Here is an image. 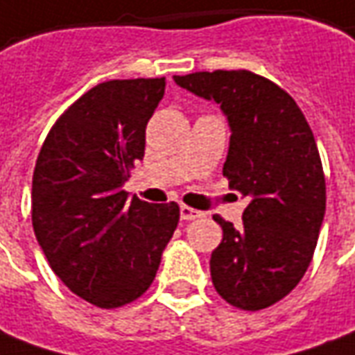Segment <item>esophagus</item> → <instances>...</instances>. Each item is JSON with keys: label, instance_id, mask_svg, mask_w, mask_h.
<instances>
[{"label": "esophagus", "instance_id": "obj_1", "mask_svg": "<svg viewBox=\"0 0 355 355\" xmlns=\"http://www.w3.org/2000/svg\"><path fill=\"white\" fill-rule=\"evenodd\" d=\"M180 214H182V220H195V218H201L205 212L197 209H191V207H185L182 205V209H180Z\"/></svg>", "mask_w": 355, "mask_h": 355}]
</instances>
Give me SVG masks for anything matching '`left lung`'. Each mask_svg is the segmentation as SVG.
<instances>
[{
    "label": "left lung",
    "instance_id": "obj_1",
    "mask_svg": "<svg viewBox=\"0 0 355 355\" xmlns=\"http://www.w3.org/2000/svg\"><path fill=\"white\" fill-rule=\"evenodd\" d=\"M173 80L226 114L232 137L222 173L249 199L239 228L214 216L224 236L210 257L212 284L234 307H270L304 278L324 218L327 187L311 127L286 90L251 71Z\"/></svg>",
    "mask_w": 355,
    "mask_h": 355
}]
</instances>
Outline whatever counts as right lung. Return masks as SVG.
Masks as SVG:
<instances>
[{"label": "right lung", "mask_w": 355, "mask_h": 355, "mask_svg": "<svg viewBox=\"0 0 355 355\" xmlns=\"http://www.w3.org/2000/svg\"><path fill=\"white\" fill-rule=\"evenodd\" d=\"M164 89V77L100 83L61 114L34 166L36 239L61 282L102 309L145 294L180 222L175 202L123 189Z\"/></svg>", "instance_id": "1"}]
</instances>
